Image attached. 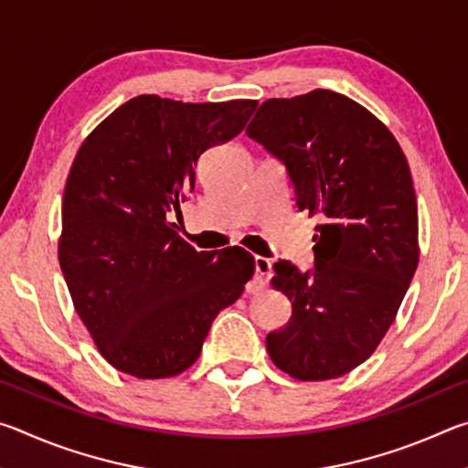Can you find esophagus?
Listing matches in <instances>:
<instances>
[{"instance_id":"obj_1","label":"esophagus","mask_w":468,"mask_h":468,"mask_svg":"<svg viewBox=\"0 0 468 468\" xmlns=\"http://www.w3.org/2000/svg\"><path fill=\"white\" fill-rule=\"evenodd\" d=\"M271 260L268 258H262V256H258L256 258V276H258V284L260 287H266V282H268V274H271Z\"/></svg>"}]
</instances>
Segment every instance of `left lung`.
I'll list each match as a JSON object with an SVG mask.
<instances>
[{"label": "left lung", "mask_w": 468, "mask_h": 468, "mask_svg": "<svg viewBox=\"0 0 468 468\" xmlns=\"http://www.w3.org/2000/svg\"><path fill=\"white\" fill-rule=\"evenodd\" d=\"M245 133L284 165L297 208L320 217L312 271L272 266L292 314L268 332V355L303 382L345 376L376 351L417 271L405 153L366 107L322 89L262 102Z\"/></svg>", "instance_id": "left-lung-1"}]
</instances>
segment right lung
I'll return each mask as SVG.
<instances>
[{
  "instance_id": "obj_1",
  "label": "right lung",
  "mask_w": 468,
  "mask_h": 468,
  "mask_svg": "<svg viewBox=\"0 0 468 468\" xmlns=\"http://www.w3.org/2000/svg\"><path fill=\"white\" fill-rule=\"evenodd\" d=\"M256 107L140 94L78 150L61 202L59 266L101 355L123 374L186 371L251 279V253L196 251L171 218L196 186L197 158L235 138Z\"/></svg>"
}]
</instances>
